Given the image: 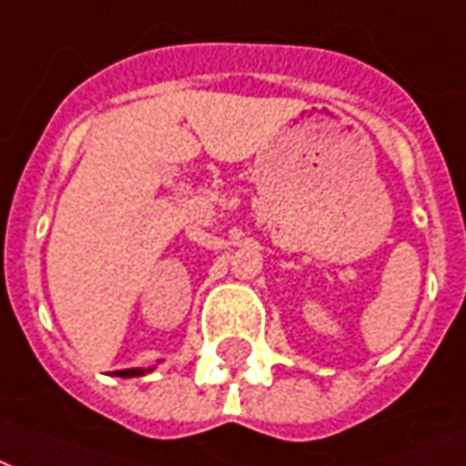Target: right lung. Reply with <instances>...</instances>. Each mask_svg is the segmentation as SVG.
<instances>
[{"label":"right lung","mask_w":466,"mask_h":466,"mask_svg":"<svg viewBox=\"0 0 466 466\" xmlns=\"http://www.w3.org/2000/svg\"><path fill=\"white\" fill-rule=\"evenodd\" d=\"M149 371H152V370H149ZM127 374H134V370H127Z\"/></svg>","instance_id":"right-lung-1"}]
</instances>
